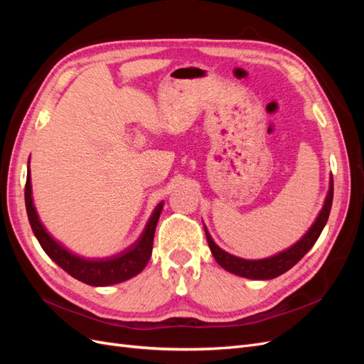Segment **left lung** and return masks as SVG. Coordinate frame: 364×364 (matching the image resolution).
<instances>
[{
  "mask_svg": "<svg viewBox=\"0 0 364 364\" xmlns=\"http://www.w3.org/2000/svg\"><path fill=\"white\" fill-rule=\"evenodd\" d=\"M333 196H334V182H333V176H331V178H329V190L325 197L323 206L321 209V213L317 214L310 229H308L306 232L301 237V240H297L293 246H290L289 249H285V250L277 253V255H272L269 258L245 259V258L232 255V253H229L215 245V241L213 240L211 234L208 232L206 226L203 225L205 235H206L208 245H209V249H211L214 259L226 272L234 273V274H237V277H241V278L258 279V281H267V279L278 278L279 274L290 270L294 264L314 246L317 238L321 237L322 230L328 222L329 211H331Z\"/></svg>",
  "mask_w": 364,
  "mask_h": 364,
  "instance_id": "1",
  "label": "left lung"
}]
</instances>
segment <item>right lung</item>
Listing matches in <instances>:
<instances>
[{
	"label": "right lung",
	"mask_w": 364,
	"mask_h": 364,
	"mask_svg": "<svg viewBox=\"0 0 364 364\" xmlns=\"http://www.w3.org/2000/svg\"><path fill=\"white\" fill-rule=\"evenodd\" d=\"M162 208L164 202H159L156 208L153 209L149 222L144 230H142L141 235L138 237V240L124 250H121L119 253L105 258H86L82 255H77V253L67 249L60 241L54 238L41 222L36 206L33 203L31 173L28 159L26 183V209L33 234L38 238L43 252H46L59 267L70 273L73 278L79 279L87 285H92V287H107V285L124 282L144 270L151 257L153 237H155V230L159 215L162 213Z\"/></svg>",
	"instance_id": "obj_1"
}]
</instances>
